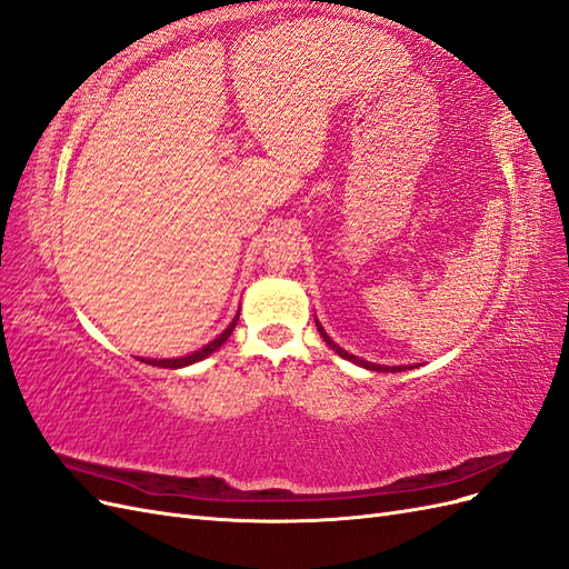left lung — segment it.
<instances>
[{"label":"left lung","mask_w":569,"mask_h":569,"mask_svg":"<svg viewBox=\"0 0 569 569\" xmlns=\"http://www.w3.org/2000/svg\"><path fill=\"white\" fill-rule=\"evenodd\" d=\"M316 327H318V332L325 339L327 347H330L335 353H339L341 358H347V360H351V363L366 368V370H372V372H406V370H416V368L425 366V363H382V360H368V358L358 356V353H353L349 349H343L341 343L330 332H327V327L322 325V320L318 316H316Z\"/></svg>","instance_id":"1"}]
</instances>
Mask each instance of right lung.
I'll use <instances>...</instances> for the list:
<instances>
[{
	"mask_svg": "<svg viewBox=\"0 0 569 569\" xmlns=\"http://www.w3.org/2000/svg\"><path fill=\"white\" fill-rule=\"evenodd\" d=\"M237 320H239V311L230 318V322L222 327V330H218L209 339H203L201 343H197L194 349H187V351L176 353V356H137V360H142V363L153 366V368H173V370L176 368H184V366H192V363H199V360H203L206 356H211L213 351H218L222 347V343L228 341V337L234 330Z\"/></svg>",
	"mask_w": 569,
	"mask_h": 569,
	"instance_id": "obj_1",
	"label": "right lung"
}]
</instances>
